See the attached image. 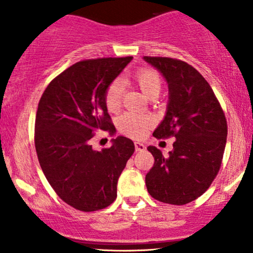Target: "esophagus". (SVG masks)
<instances>
[{
    "label": "esophagus",
    "mask_w": 253,
    "mask_h": 253,
    "mask_svg": "<svg viewBox=\"0 0 253 253\" xmlns=\"http://www.w3.org/2000/svg\"><path fill=\"white\" fill-rule=\"evenodd\" d=\"M134 146H135V151H138V152H141V151L146 150V146H145L143 143H140V141H135Z\"/></svg>",
    "instance_id": "obj_1"
}]
</instances>
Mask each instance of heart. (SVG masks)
Instances as JSON below:
<instances>
[{"mask_svg": "<svg viewBox=\"0 0 253 253\" xmlns=\"http://www.w3.org/2000/svg\"><path fill=\"white\" fill-rule=\"evenodd\" d=\"M132 80L146 97L158 96L161 92L162 78L158 72L153 69L145 68L135 71ZM121 101H123V83L119 80H115L107 86L106 92H104V102L108 110L117 112L120 108ZM152 124V118L149 115L136 114V113H126L121 115L118 120V127L120 132L132 138L144 136Z\"/></svg>", "mask_w": 253, "mask_h": 253, "instance_id": "heart-1", "label": "heart"}]
</instances>
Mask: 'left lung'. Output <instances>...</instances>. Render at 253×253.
<instances>
[{
    "instance_id": "obj_1",
    "label": "left lung",
    "mask_w": 253,
    "mask_h": 253,
    "mask_svg": "<svg viewBox=\"0 0 253 253\" xmlns=\"http://www.w3.org/2000/svg\"><path fill=\"white\" fill-rule=\"evenodd\" d=\"M163 75L169 88L167 114L153 132L156 138L175 136L165 157L149 146L155 164L145 177L153 199L185 205L210 188L221 167L227 123L213 89L196 69L182 60L144 57Z\"/></svg>"
}]
</instances>
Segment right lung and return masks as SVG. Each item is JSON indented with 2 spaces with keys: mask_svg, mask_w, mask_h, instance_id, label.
Masks as SVG:
<instances>
[{
  "mask_svg": "<svg viewBox=\"0 0 253 253\" xmlns=\"http://www.w3.org/2000/svg\"><path fill=\"white\" fill-rule=\"evenodd\" d=\"M132 57L78 62L58 75L38 104L34 143L40 167L57 195L82 211L108 207L117 199L118 179L134 152L126 136L95 151L96 130L114 133L104 92Z\"/></svg>",
  "mask_w": 253,
  "mask_h": 253,
  "instance_id": "add662e5",
  "label": "right lung"
}]
</instances>
